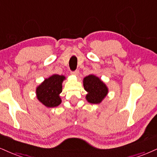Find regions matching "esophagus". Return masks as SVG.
<instances>
[{"mask_svg":"<svg viewBox=\"0 0 157 157\" xmlns=\"http://www.w3.org/2000/svg\"><path fill=\"white\" fill-rule=\"evenodd\" d=\"M71 75H74V76H78V75H79V71H78V70H76V71H71Z\"/></svg>","mask_w":157,"mask_h":157,"instance_id":"34e87169","label":"esophagus"}]
</instances>
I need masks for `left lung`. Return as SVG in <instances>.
Instances as JSON below:
<instances>
[{"instance_id":"obj_1","label":"left lung","mask_w":157,"mask_h":157,"mask_svg":"<svg viewBox=\"0 0 157 157\" xmlns=\"http://www.w3.org/2000/svg\"><path fill=\"white\" fill-rule=\"evenodd\" d=\"M82 82L87 91L86 99L89 103L99 104L107 97L108 88L99 77L89 75L84 77Z\"/></svg>"}]
</instances>
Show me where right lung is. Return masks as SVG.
Segmentation results:
<instances>
[{"label": "right lung", "mask_w": 157, "mask_h": 157, "mask_svg": "<svg viewBox=\"0 0 157 157\" xmlns=\"http://www.w3.org/2000/svg\"><path fill=\"white\" fill-rule=\"evenodd\" d=\"M66 79L64 75H52L36 87L37 99L47 107H57L61 103L60 94L62 92V83Z\"/></svg>", "instance_id": "obj_1"}]
</instances>
